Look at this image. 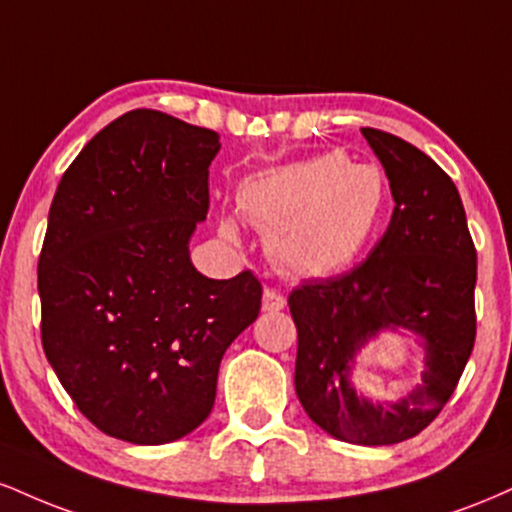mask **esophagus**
I'll return each instance as SVG.
<instances>
[{
  "mask_svg": "<svg viewBox=\"0 0 512 512\" xmlns=\"http://www.w3.org/2000/svg\"><path fill=\"white\" fill-rule=\"evenodd\" d=\"M284 308H286L284 293L276 289H264V296H262L264 313H276V310H284Z\"/></svg>",
  "mask_w": 512,
  "mask_h": 512,
  "instance_id": "obj_1",
  "label": "esophagus"
}]
</instances>
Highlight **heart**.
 Wrapping results in <instances>:
<instances>
[{
    "instance_id": "heart-1",
    "label": "heart",
    "mask_w": 512,
    "mask_h": 512,
    "mask_svg": "<svg viewBox=\"0 0 512 512\" xmlns=\"http://www.w3.org/2000/svg\"><path fill=\"white\" fill-rule=\"evenodd\" d=\"M387 180L342 151L257 175L243 190V211L269 231V252L286 272L325 276L346 267L375 236L387 207ZM236 238V223H221Z\"/></svg>"
}]
</instances>
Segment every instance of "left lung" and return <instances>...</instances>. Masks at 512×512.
<instances>
[{"mask_svg":"<svg viewBox=\"0 0 512 512\" xmlns=\"http://www.w3.org/2000/svg\"><path fill=\"white\" fill-rule=\"evenodd\" d=\"M390 180L385 236L349 272L291 291L298 330L296 395L330 436L356 445L414 438L445 407L477 339V250L460 192L424 151L383 129H361ZM383 329L422 337V385L399 403H370L350 385L353 358Z\"/></svg>","mask_w":512,"mask_h":512,"instance_id":"8db88e82","label":"left lung"}]
</instances>
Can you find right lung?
Segmentation results:
<instances>
[{
    "mask_svg": "<svg viewBox=\"0 0 512 512\" xmlns=\"http://www.w3.org/2000/svg\"><path fill=\"white\" fill-rule=\"evenodd\" d=\"M219 134L132 110L64 170L38 260L40 337L81 414L161 445L209 416L221 358L260 315L250 269L207 279L190 238L209 211Z\"/></svg>",
    "mask_w": 512,
    "mask_h": 512,
    "instance_id": "1",
    "label": "right lung"
}]
</instances>
